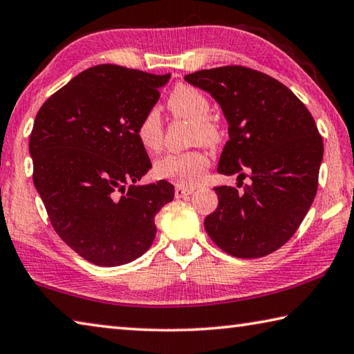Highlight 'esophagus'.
Segmentation results:
<instances>
[{"label":"esophagus","instance_id":"1","mask_svg":"<svg viewBox=\"0 0 354 354\" xmlns=\"http://www.w3.org/2000/svg\"><path fill=\"white\" fill-rule=\"evenodd\" d=\"M194 188H185V187H176V189H174V194H176V197H187L189 194H193Z\"/></svg>","mask_w":354,"mask_h":354}]
</instances>
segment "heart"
<instances>
[{"mask_svg": "<svg viewBox=\"0 0 354 354\" xmlns=\"http://www.w3.org/2000/svg\"><path fill=\"white\" fill-rule=\"evenodd\" d=\"M169 109L177 116L194 121L193 141L213 146L219 141V129L208 120L212 105L208 99L193 86L178 85L169 96ZM136 140L146 151H157L163 141V127L157 110H147L135 129ZM208 167V157L199 151L166 153L153 163V174L157 178L171 180L180 187H193L201 180Z\"/></svg>", "mask_w": 354, "mask_h": 354, "instance_id": "1", "label": "heart"}]
</instances>
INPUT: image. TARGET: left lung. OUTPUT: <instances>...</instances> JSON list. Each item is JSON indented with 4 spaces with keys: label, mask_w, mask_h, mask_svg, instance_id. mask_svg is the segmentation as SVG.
<instances>
[{
    "label": "left lung",
    "mask_w": 354,
    "mask_h": 354,
    "mask_svg": "<svg viewBox=\"0 0 354 354\" xmlns=\"http://www.w3.org/2000/svg\"><path fill=\"white\" fill-rule=\"evenodd\" d=\"M185 80L208 91L228 121L218 172L250 178L243 191L214 188L219 205L205 230L232 257L269 255L294 236L317 193L324 141L314 118L286 85L252 68H212Z\"/></svg>",
    "instance_id": "8db88e82"
}]
</instances>
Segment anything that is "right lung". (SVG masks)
<instances>
[{"mask_svg":"<svg viewBox=\"0 0 354 354\" xmlns=\"http://www.w3.org/2000/svg\"><path fill=\"white\" fill-rule=\"evenodd\" d=\"M169 77L91 66L35 116L29 138L35 189L55 233L93 264L113 268L141 257L157 232L155 214L174 199L166 180L135 185L152 166L136 124Z\"/></svg>","mask_w":354,"mask_h":354,"instance_id":"right-lung-1","label":"right lung"}]
</instances>
